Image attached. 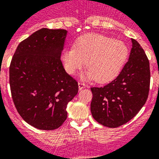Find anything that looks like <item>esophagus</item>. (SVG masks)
<instances>
[{
	"label": "esophagus",
	"mask_w": 159,
	"mask_h": 159,
	"mask_svg": "<svg viewBox=\"0 0 159 159\" xmlns=\"http://www.w3.org/2000/svg\"><path fill=\"white\" fill-rule=\"evenodd\" d=\"M86 85H85L84 82H81V81H79L78 82V88H79V90H81V89H83L84 88H85Z\"/></svg>",
	"instance_id": "34e87169"
}]
</instances>
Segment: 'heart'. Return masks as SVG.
<instances>
[{"label": "heart", "instance_id": "b5f03b06", "mask_svg": "<svg viewBox=\"0 0 159 159\" xmlns=\"http://www.w3.org/2000/svg\"><path fill=\"white\" fill-rule=\"evenodd\" d=\"M128 55L123 41L104 35L90 34L81 37L75 47L63 51L61 60L66 72L74 74L85 65L89 70L84 78L106 82L118 75Z\"/></svg>", "mask_w": 159, "mask_h": 159}]
</instances>
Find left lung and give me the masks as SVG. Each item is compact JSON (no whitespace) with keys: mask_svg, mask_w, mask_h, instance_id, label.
Here are the masks:
<instances>
[{"mask_svg":"<svg viewBox=\"0 0 159 159\" xmlns=\"http://www.w3.org/2000/svg\"><path fill=\"white\" fill-rule=\"evenodd\" d=\"M129 60L114 80L102 87H92L90 110L98 123L118 127L131 120L146 103L150 82V62L136 40Z\"/></svg>","mask_w":159,"mask_h":159,"instance_id":"8db88e82","label":"left lung"}]
</instances>
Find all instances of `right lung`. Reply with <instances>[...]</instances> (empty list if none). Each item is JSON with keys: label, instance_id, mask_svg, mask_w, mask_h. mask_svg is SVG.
I'll list each match as a JSON object with an SVG mask.
<instances>
[{"label": "right lung", "instance_id": "add662e5", "mask_svg": "<svg viewBox=\"0 0 159 159\" xmlns=\"http://www.w3.org/2000/svg\"><path fill=\"white\" fill-rule=\"evenodd\" d=\"M67 31L41 29L22 41L9 66L13 103L23 119L53 130L67 118V104L78 92V81L63 67L61 55Z\"/></svg>", "mask_w": 159, "mask_h": 159}]
</instances>
